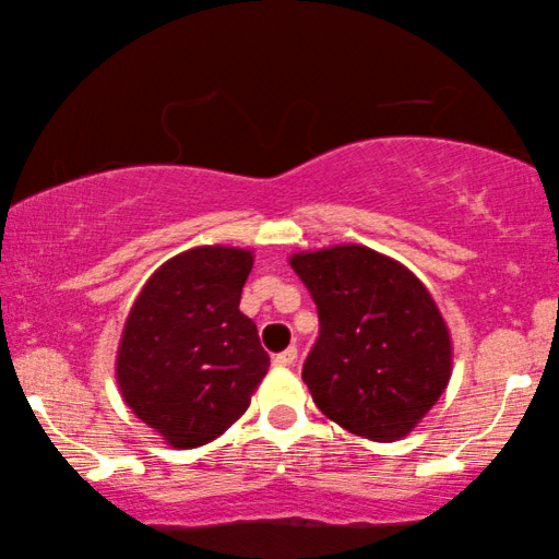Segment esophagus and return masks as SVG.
<instances>
[{"mask_svg": "<svg viewBox=\"0 0 559 559\" xmlns=\"http://www.w3.org/2000/svg\"><path fill=\"white\" fill-rule=\"evenodd\" d=\"M297 361V348L293 346V348H287V350H282V354H277L272 358V364L277 366V369H289V366H293Z\"/></svg>", "mask_w": 559, "mask_h": 559, "instance_id": "1", "label": "esophagus"}]
</instances>
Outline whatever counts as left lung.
Segmentation results:
<instances>
[{"instance_id": "left-lung-1", "label": "left lung", "mask_w": 559, "mask_h": 559, "mask_svg": "<svg viewBox=\"0 0 559 559\" xmlns=\"http://www.w3.org/2000/svg\"><path fill=\"white\" fill-rule=\"evenodd\" d=\"M320 338L302 366L312 402L358 438H407L448 389L453 338L415 272L361 243L295 251Z\"/></svg>"}]
</instances>
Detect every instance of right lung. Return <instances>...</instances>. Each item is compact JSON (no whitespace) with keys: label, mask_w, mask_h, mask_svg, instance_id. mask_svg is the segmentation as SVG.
<instances>
[{"label":"right lung","mask_w":559,"mask_h":559,"mask_svg":"<svg viewBox=\"0 0 559 559\" xmlns=\"http://www.w3.org/2000/svg\"><path fill=\"white\" fill-rule=\"evenodd\" d=\"M251 266V249H186L152 272L129 310L114 373L121 400L165 445L224 435L270 369L254 320L239 310Z\"/></svg>","instance_id":"right-lung-1"}]
</instances>
